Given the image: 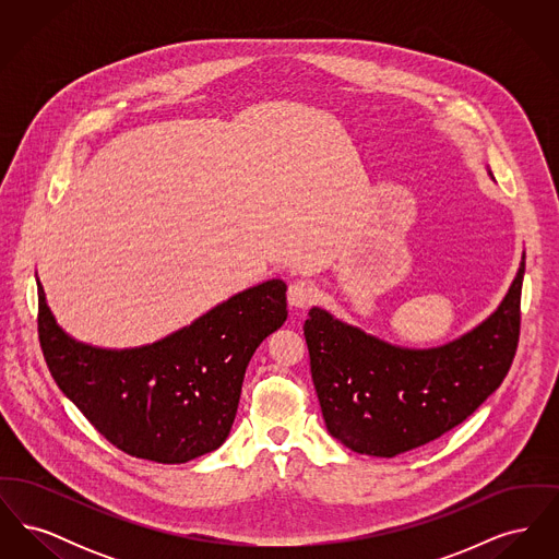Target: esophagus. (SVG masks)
I'll use <instances>...</instances> for the list:
<instances>
[{
  "instance_id": "obj_1",
  "label": "esophagus",
  "mask_w": 559,
  "mask_h": 559,
  "mask_svg": "<svg viewBox=\"0 0 559 559\" xmlns=\"http://www.w3.org/2000/svg\"><path fill=\"white\" fill-rule=\"evenodd\" d=\"M317 297H319V292L310 281H295L289 285V292H287L289 306L295 310H304V308L312 306L317 301Z\"/></svg>"
}]
</instances>
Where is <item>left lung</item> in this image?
<instances>
[{"label": "left lung", "mask_w": 559, "mask_h": 559, "mask_svg": "<svg viewBox=\"0 0 559 559\" xmlns=\"http://www.w3.org/2000/svg\"><path fill=\"white\" fill-rule=\"evenodd\" d=\"M524 270L522 253L497 310L444 346H394L314 306L304 335L329 433L354 452L392 459L463 424L515 356Z\"/></svg>", "instance_id": "left-lung-1"}]
</instances>
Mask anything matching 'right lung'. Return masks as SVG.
<instances>
[{
	"mask_svg": "<svg viewBox=\"0 0 559 559\" xmlns=\"http://www.w3.org/2000/svg\"><path fill=\"white\" fill-rule=\"evenodd\" d=\"M37 293L39 344L62 394L110 444L167 465L224 444L253 352L287 320V285L272 278L155 344L110 349L71 337L39 278Z\"/></svg>",
	"mask_w": 559,
	"mask_h": 559,
	"instance_id": "obj_1",
	"label": "right lung"
}]
</instances>
